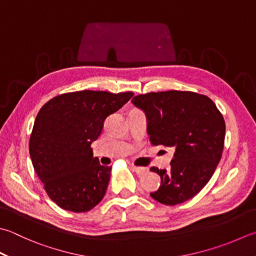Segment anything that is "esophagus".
I'll use <instances>...</instances> for the list:
<instances>
[{
	"label": "esophagus",
	"instance_id": "obj_1",
	"mask_svg": "<svg viewBox=\"0 0 256 256\" xmlns=\"http://www.w3.org/2000/svg\"><path fill=\"white\" fill-rule=\"evenodd\" d=\"M132 168H133V171L136 173L138 175H143V174H145L146 173V168H143V166H132Z\"/></svg>",
	"mask_w": 256,
	"mask_h": 256
}]
</instances>
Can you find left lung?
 Instances as JSON below:
<instances>
[{
	"instance_id": "8db88e82",
	"label": "left lung",
	"mask_w": 256,
	"mask_h": 256,
	"mask_svg": "<svg viewBox=\"0 0 256 256\" xmlns=\"http://www.w3.org/2000/svg\"><path fill=\"white\" fill-rule=\"evenodd\" d=\"M132 103L144 111L153 145L175 150L171 170L151 168L161 176L150 195L165 205L183 203L208 184L222 158L225 122L206 95L190 91L140 94Z\"/></svg>"
}]
</instances>
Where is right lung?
<instances>
[{
	"instance_id": "obj_1",
	"label": "right lung",
	"mask_w": 256,
	"mask_h": 256,
	"mask_svg": "<svg viewBox=\"0 0 256 256\" xmlns=\"http://www.w3.org/2000/svg\"><path fill=\"white\" fill-rule=\"evenodd\" d=\"M133 92L78 91L50 100L40 110L30 138V156L50 198L60 208L88 212L102 201L111 166L93 158L91 144L108 115Z\"/></svg>"
}]
</instances>
